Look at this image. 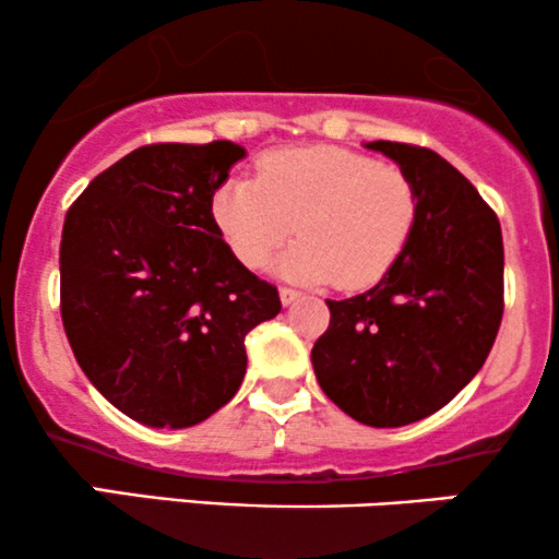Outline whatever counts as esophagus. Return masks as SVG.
I'll return each mask as SVG.
<instances>
[{
    "label": "esophagus",
    "instance_id": "34e87169",
    "mask_svg": "<svg viewBox=\"0 0 559 559\" xmlns=\"http://www.w3.org/2000/svg\"><path fill=\"white\" fill-rule=\"evenodd\" d=\"M278 294H281V301H284V305H292V301H297L301 297V292H297V288H288V286H281Z\"/></svg>",
    "mask_w": 559,
    "mask_h": 559
}]
</instances>
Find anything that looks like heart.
Segmentation results:
<instances>
[{"mask_svg":"<svg viewBox=\"0 0 559 559\" xmlns=\"http://www.w3.org/2000/svg\"><path fill=\"white\" fill-rule=\"evenodd\" d=\"M213 217L247 267L267 265L292 239L281 271L301 281L362 288L386 275L418 221V191L394 163L305 146L262 157L254 178H230L215 191Z\"/></svg>","mask_w":559,"mask_h":559,"instance_id":"1","label":"heart"}]
</instances>
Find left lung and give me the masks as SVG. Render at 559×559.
Masks as SVG:
<instances>
[{
	"label": "left lung",
	"mask_w": 559,
	"mask_h": 559,
	"mask_svg": "<svg viewBox=\"0 0 559 559\" xmlns=\"http://www.w3.org/2000/svg\"><path fill=\"white\" fill-rule=\"evenodd\" d=\"M413 178L418 221L373 288L331 301L312 346L320 389L349 418L396 428L433 415L489 357L504 312L502 228L457 168L433 150L370 141Z\"/></svg>",
	"instance_id": "obj_1"
}]
</instances>
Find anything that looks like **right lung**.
Returning <instances> with one entry per match:
<instances>
[{"instance_id": "obj_1", "label": "right lung", "mask_w": 559, "mask_h": 559, "mask_svg": "<svg viewBox=\"0 0 559 559\" xmlns=\"http://www.w3.org/2000/svg\"><path fill=\"white\" fill-rule=\"evenodd\" d=\"M234 141L146 144L70 204L60 312L88 381L128 418L189 428L230 402L243 336L281 312L278 288L236 260L213 197Z\"/></svg>"}]
</instances>
